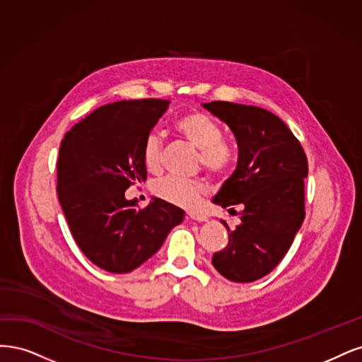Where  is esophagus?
<instances>
[{
    "label": "esophagus",
    "mask_w": 362,
    "mask_h": 362,
    "mask_svg": "<svg viewBox=\"0 0 362 362\" xmlns=\"http://www.w3.org/2000/svg\"><path fill=\"white\" fill-rule=\"evenodd\" d=\"M188 218L192 221H197V223H206L207 221V216L200 212H191V214H188Z\"/></svg>",
    "instance_id": "1"
}]
</instances>
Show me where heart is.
I'll use <instances>...</instances> for the list:
<instances>
[{
	"mask_svg": "<svg viewBox=\"0 0 362 362\" xmlns=\"http://www.w3.org/2000/svg\"><path fill=\"white\" fill-rule=\"evenodd\" d=\"M177 132L198 148V164L214 174H223L231 168L236 160V148L223 139V129L211 115L192 111L182 115L176 122ZM143 164L148 171H159L162 165L160 138L150 134L143 144ZM206 191V185L198 179L165 177L155 185V192L162 200L182 207H192Z\"/></svg>",
	"mask_w": 362,
	"mask_h": 362,
	"instance_id": "heart-1",
	"label": "heart"
}]
</instances>
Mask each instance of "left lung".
Masks as SVG:
<instances>
[{
    "instance_id": "8db88e82",
    "label": "left lung",
    "mask_w": 362,
    "mask_h": 362,
    "mask_svg": "<svg viewBox=\"0 0 362 362\" xmlns=\"http://www.w3.org/2000/svg\"><path fill=\"white\" fill-rule=\"evenodd\" d=\"M203 108L224 122L238 143V165L214 197L221 207L242 206L240 224L215 252V269L235 283H251L274 271L304 223L307 156L286 123L271 111L233 102Z\"/></svg>"
}]
</instances>
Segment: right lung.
I'll use <instances>...</instances> for the list:
<instances>
[{
    "label": "right lung",
    "instance_id": "right-lung-1",
    "mask_svg": "<svg viewBox=\"0 0 362 362\" xmlns=\"http://www.w3.org/2000/svg\"><path fill=\"white\" fill-rule=\"evenodd\" d=\"M170 100L103 105L69 131L57 164V192L69 228L86 257L112 274L136 269L158 252L185 212L153 197L136 209L124 191L146 182L143 144Z\"/></svg>",
    "mask_w": 362,
    "mask_h": 362
}]
</instances>
